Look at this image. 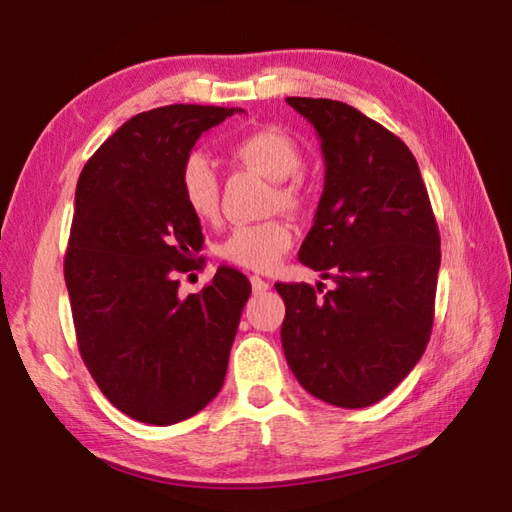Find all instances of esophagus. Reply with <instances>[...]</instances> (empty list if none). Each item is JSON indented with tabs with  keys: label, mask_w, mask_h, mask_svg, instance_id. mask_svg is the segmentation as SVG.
<instances>
[{
	"label": "esophagus",
	"mask_w": 512,
	"mask_h": 512,
	"mask_svg": "<svg viewBox=\"0 0 512 512\" xmlns=\"http://www.w3.org/2000/svg\"><path fill=\"white\" fill-rule=\"evenodd\" d=\"M250 284H253V291H255V293H264V291L271 289V284H268V282L264 280V277H259V275L250 277Z\"/></svg>",
	"instance_id": "34e87169"
}]
</instances>
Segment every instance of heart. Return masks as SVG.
<instances>
[{
	"instance_id": "1",
	"label": "heart",
	"mask_w": 512,
	"mask_h": 512,
	"mask_svg": "<svg viewBox=\"0 0 512 512\" xmlns=\"http://www.w3.org/2000/svg\"><path fill=\"white\" fill-rule=\"evenodd\" d=\"M232 155L248 167L262 171L277 183V196L284 205H300L305 198L300 178L296 173L302 167V151L289 133L277 126H262L237 137L230 146ZM180 192L183 201L196 219L214 221L219 214L221 187L214 162L205 153L189 155L180 169ZM293 244V228L289 221L273 219L259 223H239L228 232L216 253L225 262L253 268V271H271Z\"/></svg>"
}]
</instances>
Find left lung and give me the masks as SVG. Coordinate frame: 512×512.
<instances>
[{"mask_svg": "<svg viewBox=\"0 0 512 512\" xmlns=\"http://www.w3.org/2000/svg\"><path fill=\"white\" fill-rule=\"evenodd\" d=\"M316 128L325 187L300 262L334 280L284 284L282 350L307 393L363 409L393 391L427 348L440 235L420 167L400 137L332 99L287 97Z\"/></svg>", "mask_w": 512, "mask_h": 512, "instance_id": "obj_1", "label": "left lung"}]
</instances>
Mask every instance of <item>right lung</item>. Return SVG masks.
Returning a JSON list of instances; mask_svg holds the SVG:
<instances>
[{
    "label": "right lung",
    "instance_id": "add662e5",
    "mask_svg": "<svg viewBox=\"0 0 512 512\" xmlns=\"http://www.w3.org/2000/svg\"><path fill=\"white\" fill-rule=\"evenodd\" d=\"M241 108L164 106L121 124L76 185L65 255L81 357L101 393L146 424H176L221 391L250 282L221 266L180 298L176 273L203 248L180 192L198 137Z\"/></svg>",
    "mask_w": 512,
    "mask_h": 512
}]
</instances>
